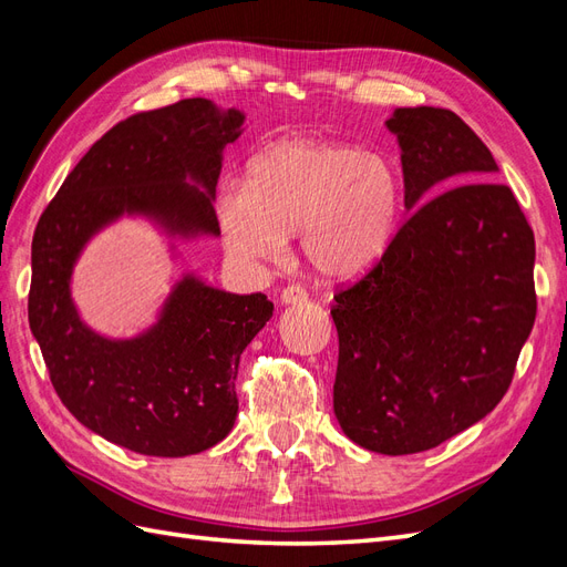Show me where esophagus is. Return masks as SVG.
I'll list each match as a JSON object with an SVG mask.
<instances>
[{"instance_id":"obj_1","label":"esophagus","mask_w":567,"mask_h":567,"mask_svg":"<svg viewBox=\"0 0 567 567\" xmlns=\"http://www.w3.org/2000/svg\"><path fill=\"white\" fill-rule=\"evenodd\" d=\"M307 298L310 296H307L305 286H300V284H290L281 290V302H286V305H302V302H307Z\"/></svg>"}]
</instances>
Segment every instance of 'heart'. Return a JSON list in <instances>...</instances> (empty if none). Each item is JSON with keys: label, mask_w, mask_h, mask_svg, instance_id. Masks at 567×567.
<instances>
[{"label": "heart", "mask_w": 567, "mask_h": 567, "mask_svg": "<svg viewBox=\"0 0 567 567\" xmlns=\"http://www.w3.org/2000/svg\"><path fill=\"white\" fill-rule=\"evenodd\" d=\"M404 203L400 167L350 144L274 142L229 179L217 200L225 244L244 262L281 257L286 236L326 279H357L379 265L398 236Z\"/></svg>", "instance_id": "obj_1"}]
</instances>
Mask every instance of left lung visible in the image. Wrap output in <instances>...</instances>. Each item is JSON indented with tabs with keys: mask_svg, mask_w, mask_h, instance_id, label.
Returning a JSON list of instances; mask_svg holds the SVG:
<instances>
[{
	"mask_svg": "<svg viewBox=\"0 0 567 567\" xmlns=\"http://www.w3.org/2000/svg\"><path fill=\"white\" fill-rule=\"evenodd\" d=\"M388 130L409 217L383 260L333 296V411L359 447L402 456L502 402L537 317L535 234L456 113L394 109Z\"/></svg>",
	"mask_w": 567,
	"mask_h": 567,
	"instance_id": "left-lung-1",
	"label": "left lung"
}]
</instances>
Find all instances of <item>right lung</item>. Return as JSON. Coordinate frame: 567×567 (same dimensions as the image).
<instances>
[{
	"label": "right lung",
	"instance_id": "right-lung-1",
	"mask_svg": "<svg viewBox=\"0 0 567 567\" xmlns=\"http://www.w3.org/2000/svg\"><path fill=\"white\" fill-rule=\"evenodd\" d=\"M241 125L244 113H219L208 99L130 115L84 153L32 236L28 319L51 385L84 427L136 454L188 456L229 435L238 359L274 305L262 293L236 296L186 277L156 326L109 340L78 317L73 265L123 213L158 219L169 234L217 236L221 151Z\"/></svg>",
	"mask_w": 567,
	"mask_h": 567
}]
</instances>
